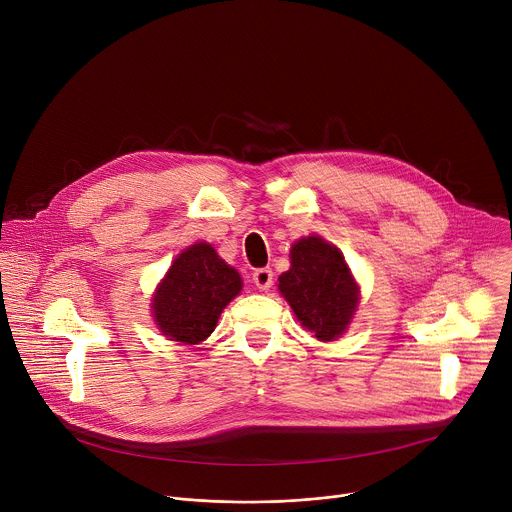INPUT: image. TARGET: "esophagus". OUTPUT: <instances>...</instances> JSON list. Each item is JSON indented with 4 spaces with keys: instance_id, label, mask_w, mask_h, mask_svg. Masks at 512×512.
<instances>
[{
    "instance_id": "esophagus-1",
    "label": "esophagus",
    "mask_w": 512,
    "mask_h": 512,
    "mask_svg": "<svg viewBox=\"0 0 512 512\" xmlns=\"http://www.w3.org/2000/svg\"><path fill=\"white\" fill-rule=\"evenodd\" d=\"M253 283L259 287V289H269L273 285V271L269 267H259L255 269L253 273Z\"/></svg>"
}]
</instances>
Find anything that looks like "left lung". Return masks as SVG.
Listing matches in <instances>:
<instances>
[{
	"instance_id": "8db88e82",
	"label": "left lung",
	"mask_w": 512,
	"mask_h": 512,
	"mask_svg": "<svg viewBox=\"0 0 512 512\" xmlns=\"http://www.w3.org/2000/svg\"><path fill=\"white\" fill-rule=\"evenodd\" d=\"M279 291L318 340L338 338L358 304V289L342 253L320 237L291 247V267L279 277Z\"/></svg>"
}]
</instances>
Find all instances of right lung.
<instances>
[{"label": "right lung", "instance_id": "obj_1", "mask_svg": "<svg viewBox=\"0 0 512 512\" xmlns=\"http://www.w3.org/2000/svg\"><path fill=\"white\" fill-rule=\"evenodd\" d=\"M241 275L208 243L178 255L154 296V318L170 340L198 344L210 336L223 308L241 291Z\"/></svg>", "mask_w": 512, "mask_h": 512}]
</instances>
